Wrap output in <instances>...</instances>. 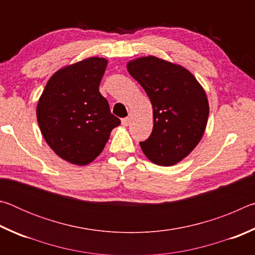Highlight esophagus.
<instances>
[{
    "label": "esophagus",
    "mask_w": 255,
    "mask_h": 255,
    "mask_svg": "<svg viewBox=\"0 0 255 255\" xmlns=\"http://www.w3.org/2000/svg\"><path fill=\"white\" fill-rule=\"evenodd\" d=\"M129 123H130V118H124V119H122V125L123 126H125V127H127L128 125H129Z\"/></svg>",
    "instance_id": "esophagus-1"
}]
</instances>
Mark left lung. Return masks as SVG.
Listing matches in <instances>:
<instances>
[{
  "label": "left lung",
  "mask_w": 255,
  "mask_h": 255,
  "mask_svg": "<svg viewBox=\"0 0 255 255\" xmlns=\"http://www.w3.org/2000/svg\"><path fill=\"white\" fill-rule=\"evenodd\" d=\"M153 107V131L140 147L150 162L171 166L199 144L206 130L209 103L201 84L187 68L156 56L127 63Z\"/></svg>",
  "instance_id": "8db88e82"
}]
</instances>
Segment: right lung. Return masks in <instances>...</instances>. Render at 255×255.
<instances>
[{
	"label": "right lung",
	"instance_id": "right-lung-1",
	"mask_svg": "<svg viewBox=\"0 0 255 255\" xmlns=\"http://www.w3.org/2000/svg\"><path fill=\"white\" fill-rule=\"evenodd\" d=\"M107 65L106 58L89 57L59 68L38 101L37 120L46 143L71 164L94 161L120 125L99 92Z\"/></svg>",
	"mask_w": 255,
	"mask_h": 255
}]
</instances>
